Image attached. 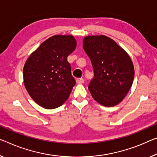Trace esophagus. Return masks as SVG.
<instances>
[{"label": "esophagus", "mask_w": 157, "mask_h": 157, "mask_svg": "<svg viewBox=\"0 0 157 157\" xmlns=\"http://www.w3.org/2000/svg\"><path fill=\"white\" fill-rule=\"evenodd\" d=\"M76 83H78V84L83 83H84V79L82 78H77L76 79Z\"/></svg>", "instance_id": "34e87169"}]
</instances>
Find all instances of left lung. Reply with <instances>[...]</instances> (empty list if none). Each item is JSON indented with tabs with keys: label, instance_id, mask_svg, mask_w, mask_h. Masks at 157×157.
Wrapping results in <instances>:
<instances>
[{
	"label": "left lung",
	"instance_id": "left-lung-1",
	"mask_svg": "<svg viewBox=\"0 0 157 157\" xmlns=\"http://www.w3.org/2000/svg\"><path fill=\"white\" fill-rule=\"evenodd\" d=\"M83 48L94 71L88 85L92 97L105 107L118 105L127 95L134 78V67L128 55L105 36L85 37Z\"/></svg>",
	"mask_w": 157,
	"mask_h": 157
}]
</instances>
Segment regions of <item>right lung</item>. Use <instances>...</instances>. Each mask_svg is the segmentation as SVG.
Instances as JSON below:
<instances>
[{
  "instance_id": "1",
  "label": "right lung",
  "mask_w": 157,
  "mask_h": 157,
  "mask_svg": "<svg viewBox=\"0 0 157 157\" xmlns=\"http://www.w3.org/2000/svg\"><path fill=\"white\" fill-rule=\"evenodd\" d=\"M76 47L72 36L55 35L41 43L24 67V83L31 98L48 109L63 104L75 86L67 57Z\"/></svg>"
}]
</instances>
